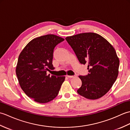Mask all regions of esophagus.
<instances>
[{
    "mask_svg": "<svg viewBox=\"0 0 130 130\" xmlns=\"http://www.w3.org/2000/svg\"><path fill=\"white\" fill-rule=\"evenodd\" d=\"M67 76L69 78H74V77H75V75H67Z\"/></svg>",
    "mask_w": 130,
    "mask_h": 130,
    "instance_id": "esophagus-1",
    "label": "esophagus"
}]
</instances>
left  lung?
I'll return each mask as SVG.
<instances>
[{
	"mask_svg": "<svg viewBox=\"0 0 130 130\" xmlns=\"http://www.w3.org/2000/svg\"><path fill=\"white\" fill-rule=\"evenodd\" d=\"M79 62L88 64L89 74L79 76L82 85L77 90L89 99H97L108 92L118 75L120 60L113 47L101 35L83 33L65 38Z\"/></svg>",
	"mask_w": 130,
	"mask_h": 130,
	"instance_id": "1",
	"label": "left lung"
}]
</instances>
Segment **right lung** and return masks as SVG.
Instances as JSON below:
<instances>
[{
	"label": "right lung",
	"instance_id": "1",
	"mask_svg": "<svg viewBox=\"0 0 130 130\" xmlns=\"http://www.w3.org/2000/svg\"><path fill=\"white\" fill-rule=\"evenodd\" d=\"M64 40L54 35H47L31 40L21 51L16 67L19 85L26 94L35 102L45 103L56 97L65 76H50L54 70V49Z\"/></svg>",
	"mask_w": 130,
	"mask_h": 130
}]
</instances>
